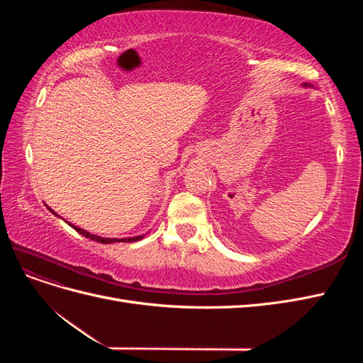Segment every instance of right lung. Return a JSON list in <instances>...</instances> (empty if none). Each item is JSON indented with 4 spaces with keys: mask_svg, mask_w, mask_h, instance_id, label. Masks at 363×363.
Segmentation results:
<instances>
[{
    "mask_svg": "<svg viewBox=\"0 0 363 363\" xmlns=\"http://www.w3.org/2000/svg\"><path fill=\"white\" fill-rule=\"evenodd\" d=\"M50 208V207H48ZM51 211V208H50ZM52 212V211H51ZM54 213V212H52ZM56 215V213H54ZM68 223V221H67ZM69 224V223H68ZM72 228H75L77 232H79L80 235H83L84 238H89V239H92V240H95V242H101V244H113V242H135V240H139V239H142L144 238V235H140V236H133V238H124V239H115V238H100V236H95V235H91L89 232H86V230H83V228H79V227H75V225H72V224H69Z\"/></svg>",
    "mask_w": 363,
    "mask_h": 363,
    "instance_id": "1",
    "label": "right lung"
}]
</instances>
